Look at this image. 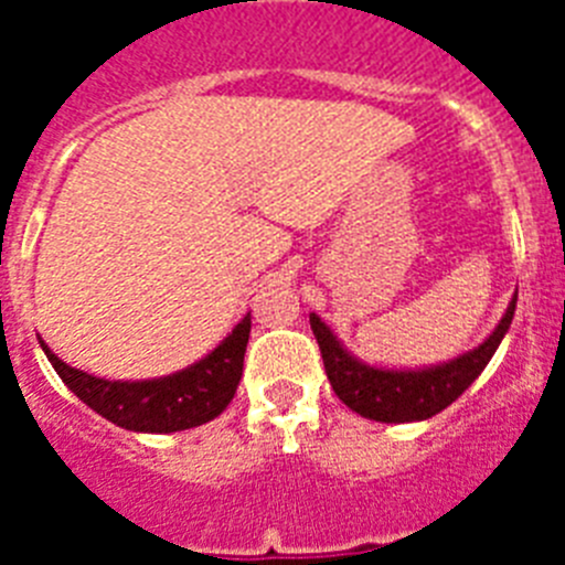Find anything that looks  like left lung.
Returning a JSON list of instances; mask_svg holds the SVG:
<instances>
[{
	"mask_svg": "<svg viewBox=\"0 0 565 565\" xmlns=\"http://www.w3.org/2000/svg\"><path fill=\"white\" fill-rule=\"evenodd\" d=\"M518 291L512 294L507 313L478 348L458 353L456 359L424 367H387V364H371L353 356L337 333L311 313V331L322 351L328 382L333 393L342 398L359 416L373 418L384 424L424 422L450 407L469 384L481 376V371L495 356L498 344L507 337L512 317H515Z\"/></svg>",
	"mask_w": 565,
	"mask_h": 565,
	"instance_id": "8db88e82",
	"label": "left lung"
}]
</instances>
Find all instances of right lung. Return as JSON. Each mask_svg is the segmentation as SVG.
I'll return each mask as SVG.
<instances>
[{
    "label": "right lung",
    "instance_id": "add662e5",
    "mask_svg": "<svg viewBox=\"0 0 565 565\" xmlns=\"http://www.w3.org/2000/svg\"><path fill=\"white\" fill-rule=\"evenodd\" d=\"M252 313L194 364L158 379H102L70 367L39 337L44 356L89 411L132 433H178L212 422L228 407L243 376Z\"/></svg>",
    "mask_w": 565,
    "mask_h": 565
}]
</instances>
